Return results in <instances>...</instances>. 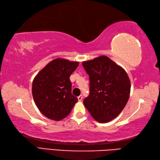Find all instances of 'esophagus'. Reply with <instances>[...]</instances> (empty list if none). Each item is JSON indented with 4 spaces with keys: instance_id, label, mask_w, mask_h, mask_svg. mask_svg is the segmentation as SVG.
<instances>
[{
    "instance_id": "obj_1",
    "label": "esophagus",
    "mask_w": 160,
    "mask_h": 160,
    "mask_svg": "<svg viewBox=\"0 0 160 160\" xmlns=\"http://www.w3.org/2000/svg\"><path fill=\"white\" fill-rule=\"evenodd\" d=\"M82 98H83V96H82V95H80L78 97V101H82Z\"/></svg>"
}]
</instances>
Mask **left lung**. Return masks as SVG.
<instances>
[{
	"label": "left lung",
	"mask_w": 160,
	"mask_h": 160,
	"mask_svg": "<svg viewBox=\"0 0 160 160\" xmlns=\"http://www.w3.org/2000/svg\"><path fill=\"white\" fill-rule=\"evenodd\" d=\"M89 76V94L83 103L99 123L113 120L123 110L129 99L130 80L127 73L102 55L82 63Z\"/></svg>",
	"instance_id": "8db88e82"
}]
</instances>
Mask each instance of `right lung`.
I'll list each match as a JSON object with an SVG mask.
<instances>
[{
  "instance_id": "add662e5",
  "label": "right lung",
  "mask_w": 160,
  "mask_h": 160,
  "mask_svg": "<svg viewBox=\"0 0 160 160\" xmlns=\"http://www.w3.org/2000/svg\"><path fill=\"white\" fill-rule=\"evenodd\" d=\"M78 65V62L57 58L50 62L34 78V101L47 118L57 121L63 119L78 102L77 97L71 93L69 78Z\"/></svg>"
}]
</instances>
